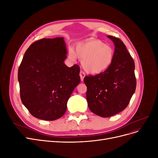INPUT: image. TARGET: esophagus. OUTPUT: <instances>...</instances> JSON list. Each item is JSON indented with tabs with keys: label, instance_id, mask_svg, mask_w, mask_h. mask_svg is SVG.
Masks as SVG:
<instances>
[{
	"label": "esophagus",
	"instance_id": "esophagus-1",
	"mask_svg": "<svg viewBox=\"0 0 158 158\" xmlns=\"http://www.w3.org/2000/svg\"><path fill=\"white\" fill-rule=\"evenodd\" d=\"M85 73H84L83 71L81 70L80 73V76L81 81H83V80H84V77H85Z\"/></svg>",
	"mask_w": 158,
	"mask_h": 158
}]
</instances>
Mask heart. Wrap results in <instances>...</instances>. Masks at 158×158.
<instances>
[{"label":"heart","mask_w":158,"mask_h":158,"mask_svg":"<svg viewBox=\"0 0 158 158\" xmlns=\"http://www.w3.org/2000/svg\"><path fill=\"white\" fill-rule=\"evenodd\" d=\"M69 57L76 56L82 60V66L87 73L99 74L104 73L111 65L114 59L113 47L99 40H92L80 43L76 46L75 52L69 50Z\"/></svg>","instance_id":"b5f03b06"}]
</instances>
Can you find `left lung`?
I'll return each instance as SVG.
<instances>
[{"instance_id": "1", "label": "left lung", "mask_w": 158, "mask_h": 158, "mask_svg": "<svg viewBox=\"0 0 158 158\" xmlns=\"http://www.w3.org/2000/svg\"><path fill=\"white\" fill-rule=\"evenodd\" d=\"M114 44V59L103 73L85 76L90 111L102 117L122 111L128 105L136 86L135 62L119 38L107 36Z\"/></svg>"}]
</instances>
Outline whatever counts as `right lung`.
<instances>
[{
  "label": "right lung",
  "mask_w": 158,
  "mask_h": 158,
  "mask_svg": "<svg viewBox=\"0 0 158 158\" xmlns=\"http://www.w3.org/2000/svg\"><path fill=\"white\" fill-rule=\"evenodd\" d=\"M63 37L44 39L29 47L19 66L18 79L22 103L33 117L45 121L61 117L80 82V66L64 63Z\"/></svg>",
  "instance_id": "right-lung-1"
}]
</instances>
